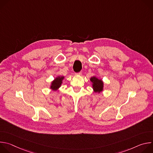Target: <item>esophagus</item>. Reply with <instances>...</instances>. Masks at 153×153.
I'll list each match as a JSON object with an SVG mask.
<instances>
[{
    "label": "esophagus",
    "mask_w": 153,
    "mask_h": 153,
    "mask_svg": "<svg viewBox=\"0 0 153 153\" xmlns=\"http://www.w3.org/2000/svg\"><path fill=\"white\" fill-rule=\"evenodd\" d=\"M76 75H79V76H81V75L82 74V73L80 71V72H79V73H76Z\"/></svg>",
    "instance_id": "1"
}]
</instances>
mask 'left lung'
Returning <instances> with one entry per match:
<instances>
[{"mask_svg":"<svg viewBox=\"0 0 153 153\" xmlns=\"http://www.w3.org/2000/svg\"><path fill=\"white\" fill-rule=\"evenodd\" d=\"M90 80L93 83V90L95 91V92L100 93L103 90V83L102 80H99L96 77H92L90 79Z\"/></svg>","mask_w":153,"mask_h":153,"instance_id":"left-lung-1","label":"left lung"}]
</instances>
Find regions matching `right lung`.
Masks as SVG:
<instances>
[{
    "mask_svg": "<svg viewBox=\"0 0 153 153\" xmlns=\"http://www.w3.org/2000/svg\"><path fill=\"white\" fill-rule=\"evenodd\" d=\"M63 77H58L56 78L51 83V88H52L54 90H57L60 86L62 83V80L63 79Z\"/></svg>",
    "mask_w": 153,
    "mask_h": 153,
    "instance_id": "add662e5",
    "label": "right lung"
}]
</instances>
